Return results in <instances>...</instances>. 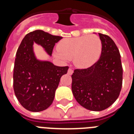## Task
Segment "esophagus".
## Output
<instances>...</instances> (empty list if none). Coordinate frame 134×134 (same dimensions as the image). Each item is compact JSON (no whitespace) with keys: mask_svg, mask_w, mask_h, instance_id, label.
Masks as SVG:
<instances>
[{"mask_svg":"<svg viewBox=\"0 0 134 134\" xmlns=\"http://www.w3.org/2000/svg\"><path fill=\"white\" fill-rule=\"evenodd\" d=\"M72 73H73V70L71 69V68H69L68 70V74H69V75H71Z\"/></svg>","mask_w":134,"mask_h":134,"instance_id":"esophagus-1","label":"esophagus"}]
</instances>
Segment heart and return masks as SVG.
Returning <instances> with one entry per match:
<instances>
[{
  "label": "heart",
  "instance_id": "b5f03b06",
  "mask_svg": "<svg viewBox=\"0 0 134 134\" xmlns=\"http://www.w3.org/2000/svg\"><path fill=\"white\" fill-rule=\"evenodd\" d=\"M54 53L56 58L68 61L73 59V63L80 68H88L99 60L102 50V43L97 35L91 34L75 37H66L57 46Z\"/></svg>",
  "mask_w": 134,
  "mask_h": 134
}]
</instances>
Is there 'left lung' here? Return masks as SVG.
<instances>
[{
	"instance_id": "obj_1",
	"label": "left lung",
	"mask_w": 134,
	"mask_h": 134,
	"mask_svg": "<svg viewBox=\"0 0 134 134\" xmlns=\"http://www.w3.org/2000/svg\"><path fill=\"white\" fill-rule=\"evenodd\" d=\"M102 43L100 58L85 69H76L72 75V91L81 106L100 111L117 100L121 90L123 68L121 55L113 40L99 34Z\"/></svg>"
}]
</instances>
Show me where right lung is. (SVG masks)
Returning <instances> with one entry per match:
<instances>
[{
  "mask_svg": "<svg viewBox=\"0 0 134 134\" xmlns=\"http://www.w3.org/2000/svg\"><path fill=\"white\" fill-rule=\"evenodd\" d=\"M62 38L42 30L27 34L16 53L13 69V88L21 105L28 111L39 112L52 105L60 78L68 66H57L50 62L39 61L33 52L34 42L52 55L55 43Z\"/></svg>",
  "mask_w": 134,
  "mask_h": 134,
  "instance_id": "obj_1",
  "label": "right lung"
}]
</instances>
